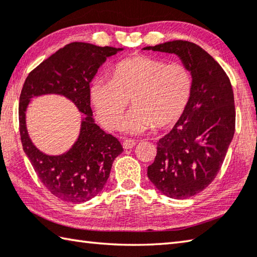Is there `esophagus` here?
Returning a JSON list of instances; mask_svg holds the SVG:
<instances>
[{
  "instance_id": "1",
  "label": "esophagus",
  "mask_w": 257,
  "mask_h": 257,
  "mask_svg": "<svg viewBox=\"0 0 257 257\" xmlns=\"http://www.w3.org/2000/svg\"><path fill=\"white\" fill-rule=\"evenodd\" d=\"M135 145H136V142H135L134 139H125V141L123 142V148L132 149L135 147Z\"/></svg>"
}]
</instances>
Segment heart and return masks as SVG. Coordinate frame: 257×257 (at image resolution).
Returning a JSON list of instances; mask_svg holds the SVG:
<instances>
[{
  "instance_id": "b5f03b06",
  "label": "heart",
  "mask_w": 257,
  "mask_h": 257,
  "mask_svg": "<svg viewBox=\"0 0 257 257\" xmlns=\"http://www.w3.org/2000/svg\"><path fill=\"white\" fill-rule=\"evenodd\" d=\"M192 91V74L184 65L141 55L116 64L111 81L95 78L90 101L100 122L114 129L132 99L135 108L123 119L121 130L141 134L154 124L166 128L176 123L188 109Z\"/></svg>"
}]
</instances>
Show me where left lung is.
<instances>
[{"mask_svg": "<svg viewBox=\"0 0 257 257\" xmlns=\"http://www.w3.org/2000/svg\"><path fill=\"white\" fill-rule=\"evenodd\" d=\"M144 50L174 54L192 74L190 104L173 129L157 143L147 175L155 188L172 199L201 192L220 170L235 133V101L229 78L200 46L173 40Z\"/></svg>", "mask_w": 257, "mask_h": 257, "instance_id": "obj_1", "label": "left lung"}]
</instances>
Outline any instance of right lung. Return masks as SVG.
I'll return each mask as SVG.
<instances>
[{"instance_id":"1","label":"right lung","mask_w":257,"mask_h":257,"mask_svg":"<svg viewBox=\"0 0 257 257\" xmlns=\"http://www.w3.org/2000/svg\"><path fill=\"white\" fill-rule=\"evenodd\" d=\"M123 48L72 43L37 66L23 84L19 122L22 147L37 175L55 197L72 203L86 202L104 188L112 163L123 152L120 142L95 123L90 83L106 58ZM55 94L73 101L84 115L72 147L60 156H48L34 146L27 133L25 112L34 97Z\"/></svg>"}]
</instances>
